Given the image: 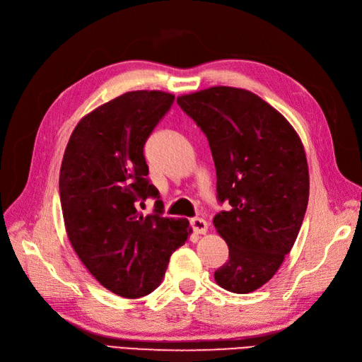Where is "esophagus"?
<instances>
[{"mask_svg": "<svg viewBox=\"0 0 362 362\" xmlns=\"http://www.w3.org/2000/svg\"><path fill=\"white\" fill-rule=\"evenodd\" d=\"M190 225H192L193 231H194L196 234H205V233H206V229H208V223L204 221V218H201V217H194V218H192V221H190Z\"/></svg>", "mask_w": 362, "mask_h": 362, "instance_id": "1", "label": "esophagus"}]
</instances>
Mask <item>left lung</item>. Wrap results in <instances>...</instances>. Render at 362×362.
<instances>
[{
    "mask_svg": "<svg viewBox=\"0 0 362 362\" xmlns=\"http://www.w3.org/2000/svg\"><path fill=\"white\" fill-rule=\"evenodd\" d=\"M177 103L206 136L217 199L231 205L213 218L229 247L214 279L228 291H255L278 272L303 222L310 175L302 141L286 117L245 89L216 86Z\"/></svg>",
    "mask_w": 362,
    "mask_h": 362,
    "instance_id": "1",
    "label": "left lung"
}]
</instances>
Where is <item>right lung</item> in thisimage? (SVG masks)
Listing matches in <instances>:
<instances>
[{
	"instance_id": "obj_1",
	"label": "right lung",
	"mask_w": 362,
	"mask_h": 362,
	"mask_svg": "<svg viewBox=\"0 0 362 362\" xmlns=\"http://www.w3.org/2000/svg\"><path fill=\"white\" fill-rule=\"evenodd\" d=\"M175 96L127 92L87 116L72 131L60 169V202L69 242L93 278L112 293L137 299L154 291L169 258L185 243L187 218L163 217L149 182L144 148ZM156 199L144 216L138 205Z\"/></svg>"
}]
</instances>
